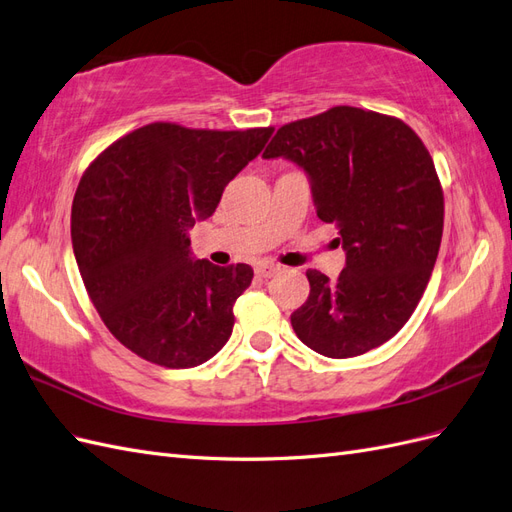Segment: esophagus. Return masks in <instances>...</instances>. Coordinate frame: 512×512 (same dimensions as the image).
<instances>
[{
    "label": "esophagus",
    "mask_w": 512,
    "mask_h": 512,
    "mask_svg": "<svg viewBox=\"0 0 512 512\" xmlns=\"http://www.w3.org/2000/svg\"><path fill=\"white\" fill-rule=\"evenodd\" d=\"M282 271V267L280 265H271V262H260V265L256 267V275L258 277H273L275 273H280Z\"/></svg>",
    "instance_id": "1"
}]
</instances>
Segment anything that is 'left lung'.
<instances>
[{"instance_id":"obj_1","label":"left lung","mask_w":512,"mask_h":512,"mask_svg":"<svg viewBox=\"0 0 512 512\" xmlns=\"http://www.w3.org/2000/svg\"><path fill=\"white\" fill-rule=\"evenodd\" d=\"M262 158L305 170L318 218L337 226L346 252L333 282L307 271L294 333L329 359L389 342L421 301L442 241V185L421 138L397 117L333 106L286 123Z\"/></svg>"}]
</instances>
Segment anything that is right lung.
Segmentation results:
<instances>
[{
	"label": "right lung",
	"mask_w": 512,
	"mask_h": 512,
	"mask_svg": "<svg viewBox=\"0 0 512 512\" xmlns=\"http://www.w3.org/2000/svg\"><path fill=\"white\" fill-rule=\"evenodd\" d=\"M273 128L192 130L149 123L89 164L72 203V247L106 329L141 359L170 369L218 354L250 265L196 260L188 230L218 207Z\"/></svg>",
	"instance_id": "1"
}]
</instances>
